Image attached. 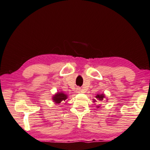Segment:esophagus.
Listing matches in <instances>:
<instances>
[{
    "mask_svg": "<svg viewBox=\"0 0 150 150\" xmlns=\"http://www.w3.org/2000/svg\"><path fill=\"white\" fill-rule=\"evenodd\" d=\"M78 91H80V88H78Z\"/></svg>",
    "mask_w": 150,
    "mask_h": 150,
    "instance_id": "esophagus-1",
    "label": "esophagus"
}]
</instances>
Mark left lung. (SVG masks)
Instances as JSON below:
<instances>
[{"label": "left lung", "mask_w": 150, "mask_h": 150, "mask_svg": "<svg viewBox=\"0 0 150 150\" xmlns=\"http://www.w3.org/2000/svg\"><path fill=\"white\" fill-rule=\"evenodd\" d=\"M104 97H105V96L103 95V94H98L97 96H96V99H98V100H99V101H103V98H104ZM95 101H96V99H94V102H95Z\"/></svg>", "instance_id": "obj_1"}]
</instances>
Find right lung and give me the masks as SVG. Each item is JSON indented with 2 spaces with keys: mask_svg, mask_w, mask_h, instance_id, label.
I'll return each mask as SVG.
<instances>
[{
  "mask_svg": "<svg viewBox=\"0 0 150 150\" xmlns=\"http://www.w3.org/2000/svg\"><path fill=\"white\" fill-rule=\"evenodd\" d=\"M67 98V96L64 94L63 92H58L57 94L54 96L52 100L56 103H60L62 101H65Z\"/></svg>",
  "mask_w": 150,
  "mask_h": 150,
  "instance_id": "obj_1",
  "label": "right lung"
}]
</instances>
